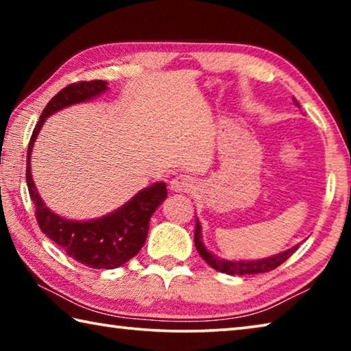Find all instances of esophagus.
<instances>
[{
	"label": "esophagus",
	"mask_w": 351,
	"mask_h": 351,
	"mask_svg": "<svg viewBox=\"0 0 351 351\" xmlns=\"http://www.w3.org/2000/svg\"><path fill=\"white\" fill-rule=\"evenodd\" d=\"M193 180L187 175H178L170 181V190L176 193H187L193 189Z\"/></svg>",
	"instance_id": "1"
}]
</instances>
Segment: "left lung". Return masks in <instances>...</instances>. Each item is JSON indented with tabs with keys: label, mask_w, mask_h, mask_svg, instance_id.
<instances>
[{
	"label": "left lung",
	"mask_w": 351,
	"mask_h": 351,
	"mask_svg": "<svg viewBox=\"0 0 351 351\" xmlns=\"http://www.w3.org/2000/svg\"><path fill=\"white\" fill-rule=\"evenodd\" d=\"M294 104L297 106H300L297 100H294ZM195 246H197V251L210 268L219 272H224V274H229V276H246V274H261V272H269L272 269H276L277 266H280L285 260H288L291 255L294 254L295 249L299 247V245H295L280 254L271 255V257L260 258V260L230 261V260L219 258L215 254L207 251V247L204 246L203 229H201V223L198 218H197V228H195Z\"/></svg>",
	"instance_id": "8db88e82"
}]
</instances>
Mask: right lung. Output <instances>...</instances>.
Instances as JSON below:
<instances>
[{
    "instance_id": "obj_1",
    "label": "right lung",
    "mask_w": 351,
    "mask_h": 351,
    "mask_svg": "<svg viewBox=\"0 0 351 351\" xmlns=\"http://www.w3.org/2000/svg\"><path fill=\"white\" fill-rule=\"evenodd\" d=\"M108 90L105 80L71 83L52 97L41 112L40 121L34 128L27 148L26 182L29 195L35 204V215L47 239L63 247L69 257L94 269H114L127 263L144 246L150 218L167 198V186L159 181L139 190L132 199L100 218L88 221L68 219L52 212L41 199L35 187L31 171V154L46 119L66 106L88 102Z\"/></svg>"
}]
</instances>
